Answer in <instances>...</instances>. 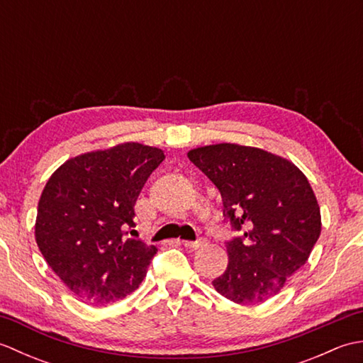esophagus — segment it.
Here are the masks:
<instances>
[{"mask_svg":"<svg viewBox=\"0 0 363 363\" xmlns=\"http://www.w3.org/2000/svg\"><path fill=\"white\" fill-rule=\"evenodd\" d=\"M206 243V240L204 238H199V240H195V242H191V240H184L182 242V245L186 246V248H189V250H198V248H201V246Z\"/></svg>","mask_w":363,"mask_h":363,"instance_id":"obj_1","label":"esophagus"}]
</instances>
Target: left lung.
I'll return each mask as SVG.
<instances>
[{
	"mask_svg": "<svg viewBox=\"0 0 363 363\" xmlns=\"http://www.w3.org/2000/svg\"><path fill=\"white\" fill-rule=\"evenodd\" d=\"M189 159L217 186L223 215L243 237L226 243L228 268L212 284L235 304H262L303 267L321 233L304 173L277 154L237 143L199 146Z\"/></svg>",
	"mask_w": 363,
	"mask_h": 363,
	"instance_id": "obj_1",
	"label": "left lung"
}]
</instances>
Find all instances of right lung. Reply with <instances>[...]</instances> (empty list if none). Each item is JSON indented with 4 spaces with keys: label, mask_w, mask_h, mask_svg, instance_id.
I'll return each instance as SVG.
<instances>
[{
    "label": "right lung",
    "mask_w": 363,
    "mask_h": 363,
    "mask_svg": "<svg viewBox=\"0 0 363 363\" xmlns=\"http://www.w3.org/2000/svg\"><path fill=\"white\" fill-rule=\"evenodd\" d=\"M165 154L126 142L64 162L38 199L35 242L46 264L84 303L106 306L142 284L154 245L125 238L134 206Z\"/></svg>",
    "instance_id": "1"
}]
</instances>
